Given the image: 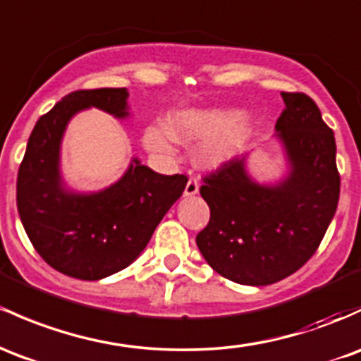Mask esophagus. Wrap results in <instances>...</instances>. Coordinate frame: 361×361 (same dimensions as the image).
Listing matches in <instances>:
<instances>
[{
  "label": "esophagus",
  "mask_w": 361,
  "mask_h": 361,
  "mask_svg": "<svg viewBox=\"0 0 361 361\" xmlns=\"http://www.w3.org/2000/svg\"><path fill=\"white\" fill-rule=\"evenodd\" d=\"M183 193H185V197H193L199 193V181H197V178H190Z\"/></svg>",
  "instance_id": "34e87169"
}]
</instances>
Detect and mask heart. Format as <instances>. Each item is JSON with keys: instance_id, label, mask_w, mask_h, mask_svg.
<instances>
[{"instance_id": "b5f03b06", "label": "heart", "mask_w": 361, "mask_h": 361, "mask_svg": "<svg viewBox=\"0 0 361 361\" xmlns=\"http://www.w3.org/2000/svg\"><path fill=\"white\" fill-rule=\"evenodd\" d=\"M253 132L250 114L221 108H190L173 111L164 126H145L142 142L157 154H171L174 144H188L199 138L193 157L204 168H219L233 161L247 147Z\"/></svg>"}]
</instances>
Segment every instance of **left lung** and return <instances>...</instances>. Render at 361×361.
Instances as JSON below:
<instances>
[{
  "label": "left lung",
  "mask_w": 361,
  "mask_h": 361,
  "mask_svg": "<svg viewBox=\"0 0 361 361\" xmlns=\"http://www.w3.org/2000/svg\"><path fill=\"white\" fill-rule=\"evenodd\" d=\"M281 96L284 111L274 137L286 173L260 183L248 171L247 152L205 176L200 187L211 219L197 235V247L217 274L247 286L298 271L319 248L339 200L334 132L310 97Z\"/></svg>",
  "instance_id": "obj_1"
}]
</instances>
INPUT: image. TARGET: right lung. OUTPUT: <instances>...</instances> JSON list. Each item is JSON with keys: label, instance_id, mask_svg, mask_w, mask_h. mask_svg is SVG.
Returning <instances> with one entry per match:
<instances>
[{"label": "right lung", "instance_id": "right-lung-1", "mask_svg": "<svg viewBox=\"0 0 361 361\" xmlns=\"http://www.w3.org/2000/svg\"><path fill=\"white\" fill-rule=\"evenodd\" d=\"M128 90H77L35 123L18 169L17 207L27 236L53 269L84 281L128 267L181 197L188 178L164 176L137 157L118 181L97 192L71 190L61 174V142L71 118L97 108L130 116Z\"/></svg>", "mask_w": 361, "mask_h": 361}]
</instances>
